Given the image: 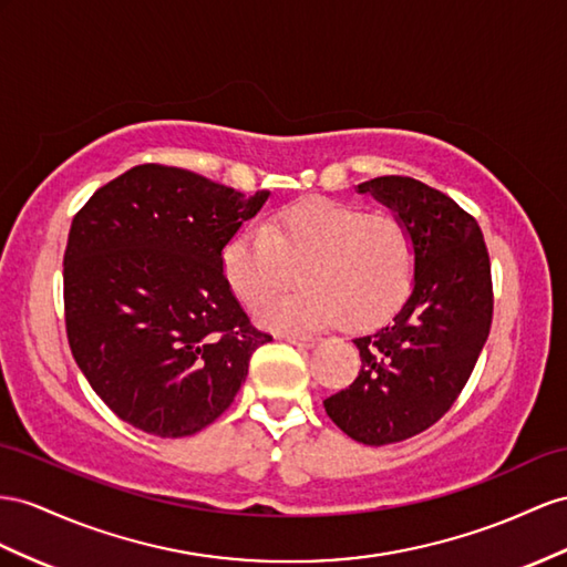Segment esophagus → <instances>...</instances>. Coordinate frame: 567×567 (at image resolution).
<instances>
[{"mask_svg": "<svg viewBox=\"0 0 567 567\" xmlns=\"http://www.w3.org/2000/svg\"><path fill=\"white\" fill-rule=\"evenodd\" d=\"M287 342H292L297 347H307V350H311V347L318 344V338H311V336H282Z\"/></svg>", "mask_w": 567, "mask_h": 567, "instance_id": "obj_1", "label": "esophagus"}]
</instances>
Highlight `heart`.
<instances>
[{
	"mask_svg": "<svg viewBox=\"0 0 567 567\" xmlns=\"http://www.w3.org/2000/svg\"><path fill=\"white\" fill-rule=\"evenodd\" d=\"M302 266V287L269 295ZM416 251L408 225L390 213H367L352 203L309 198L282 208L268 223L241 227L223 249V272L258 321L278 330L321 328L340 321L347 330L383 323L408 299Z\"/></svg>",
	"mask_w": 567,
	"mask_h": 567,
	"instance_id": "1",
	"label": "heart"
}]
</instances>
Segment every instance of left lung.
<instances>
[{
  "label": "left lung",
  "mask_w": 567,
  "mask_h": 567,
  "mask_svg": "<svg viewBox=\"0 0 567 567\" xmlns=\"http://www.w3.org/2000/svg\"><path fill=\"white\" fill-rule=\"evenodd\" d=\"M357 188L408 225L414 285L393 323L354 340L359 375L323 404L357 443L390 445L439 422L470 381L493 318L491 260L482 227L439 188L398 174Z\"/></svg>",
  "instance_id": "1"
}]
</instances>
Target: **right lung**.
I'll return each instance as SVG.
<instances>
[{
	"instance_id": "add662e5",
	"label": "right lung",
	"mask_w": 567,
	"mask_h": 567,
	"mask_svg": "<svg viewBox=\"0 0 567 567\" xmlns=\"http://www.w3.org/2000/svg\"><path fill=\"white\" fill-rule=\"evenodd\" d=\"M270 192L138 165L74 215L64 251L71 354L122 422L184 439L220 416L268 332L251 326L223 249Z\"/></svg>"
}]
</instances>
